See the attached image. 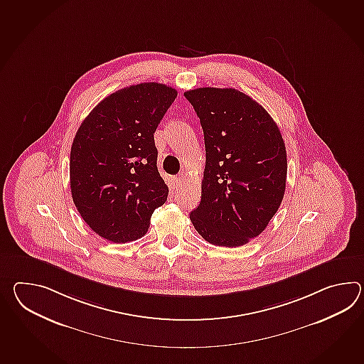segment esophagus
Segmentation results:
<instances>
[{
  "mask_svg": "<svg viewBox=\"0 0 364 364\" xmlns=\"http://www.w3.org/2000/svg\"><path fill=\"white\" fill-rule=\"evenodd\" d=\"M186 175L184 173H178V176L175 178V186L176 188H181L186 184Z\"/></svg>",
  "mask_w": 364,
  "mask_h": 364,
  "instance_id": "esophagus-1",
  "label": "esophagus"
}]
</instances>
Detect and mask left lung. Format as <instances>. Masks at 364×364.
I'll return each mask as SVG.
<instances>
[{
  "label": "left lung",
  "mask_w": 364,
  "mask_h": 364,
  "mask_svg": "<svg viewBox=\"0 0 364 364\" xmlns=\"http://www.w3.org/2000/svg\"><path fill=\"white\" fill-rule=\"evenodd\" d=\"M200 117L206 164L201 202L191 213L197 232L220 247H240L259 236L283 200L287 155L267 109L235 89L184 92Z\"/></svg>",
  "instance_id": "1"
}]
</instances>
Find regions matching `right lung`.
I'll use <instances>...</instances> for the list:
<instances>
[{"label": "right lung", "mask_w": 364, "mask_h": 364, "mask_svg": "<svg viewBox=\"0 0 364 364\" xmlns=\"http://www.w3.org/2000/svg\"><path fill=\"white\" fill-rule=\"evenodd\" d=\"M176 97L162 83L133 85L103 99L77 130L70 150L74 205L109 242L142 237L154 210L167 201L154 133Z\"/></svg>", "instance_id": "1"}]
</instances>
